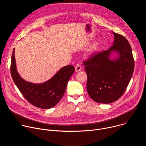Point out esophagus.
<instances>
[{"mask_svg": "<svg viewBox=\"0 0 146 146\" xmlns=\"http://www.w3.org/2000/svg\"><path fill=\"white\" fill-rule=\"evenodd\" d=\"M81 70V67L79 65H77L75 67V70L76 72H78Z\"/></svg>", "mask_w": 146, "mask_h": 146, "instance_id": "1", "label": "esophagus"}]
</instances>
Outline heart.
<instances>
[{
	"instance_id": "b5f03b06",
	"label": "heart",
	"mask_w": 146,
	"mask_h": 146,
	"mask_svg": "<svg viewBox=\"0 0 146 146\" xmlns=\"http://www.w3.org/2000/svg\"><path fill=\"white\" fill-rule=\"evenodd\" d=\"M99 44L97 42L94 43L92 45H91L90 46V47L87 50V54L88 55H90L92 54H93L94 52H95L97 50L98 48H99Z\"/></svg>"
}]
</instances>
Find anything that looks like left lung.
<instances>
[{"mask_svg":"<svg viewBox=\"0 0 146 146\" xmlns=\"http://www.w3.org/2000/svg\"><path fill=\"white\" fill-rule=\"evenodd\" d=\"M113 45L83 62L87 74V90L95 102L111 103L124 93L133 75L135 63L131 47L124 36L113 32ZM115 53V58H111Z\"/></svg>","mask_w":146,"mask_h":146,"instance_id":"1","label":"left lung"}]
</instances>
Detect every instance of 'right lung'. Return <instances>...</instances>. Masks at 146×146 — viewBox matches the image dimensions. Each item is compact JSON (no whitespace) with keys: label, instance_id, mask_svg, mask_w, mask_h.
<instances>
[{"label":"right lung","instance_id":"add662e5","mask_svg":"<svg viewBox=\"0 0 146 146\" xmlns=\"http://www.w3.org/2000/svg\"><path fill=\"white\" fill-rule=\"evenodd\" d=\"M14 50L11 56L10 72L13 80L21 93L37 108L48 109L54 107L65 94L68 82L74 72V66H64L47 81L35 84L26 81L19 75L16 68Z\"/></svg>","mask_w":146,"mask_h":146}]
</instances>
